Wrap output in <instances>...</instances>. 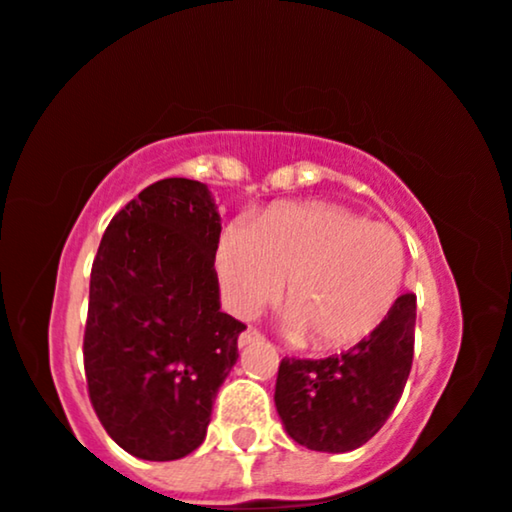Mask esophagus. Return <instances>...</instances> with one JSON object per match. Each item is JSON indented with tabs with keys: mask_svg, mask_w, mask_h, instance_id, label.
Returning <instances> with one entry per match:
<instances>
[{
	"mask_svg": "<svg viewBox=\"0 0 512 512\" xmlns=\"http://www.w3.org/2000/svg\"><path fill=\"white\" fill-rule=\"evenodd\" d=\"M260 340H262V333L255 331V328H248V331L238 335V347H248L252 342H260Z\"/></svg>",
	"mask_w": 512,
	"mask_h": 512,
	"instance_id": "34e87169",
	"label": "esophagus"
}]
</instances>
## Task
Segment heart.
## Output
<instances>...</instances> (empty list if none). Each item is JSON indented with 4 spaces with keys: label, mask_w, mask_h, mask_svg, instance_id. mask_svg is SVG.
Wrapping results in <instances>:
<instances>
[{
    "label": "heart",
    "mask_w": 512,
    "mask_h": 512,
    "mask_svg": "<svg viewBox=\"0 0 512 512\" xmlns=\"http://www.w3.org/2000/svg\"><path fill=\"white\" fill-rule=\"evenodd\" d=\"M404 269V245L390 226L326 203L281 205L231 226L217 250L231 312L252 319L286 283L283 333L319 349L378 331L399 300Z\"/></svg>",
    "instance_id": "heart-1"
}]
</instances>
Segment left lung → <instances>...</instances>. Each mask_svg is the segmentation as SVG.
Masks as SVG:
<instances>
[{
  "instance_id": "obj_1",
  "label": "left lung",
  "mask_w": 512,
  "mask_h": 512,
  "mask_svg": "<svg viewBox=\"0 0 512 512\" xmlns=\"http://www.w3.org/2000/svg\"><path fill=\"white\" fill-rule=\"evenodd\" d=\"M416 295H401L373 335L326 359H283L276 411L297 444L326 454L359 449L385 425L413 364Z\"/></svg>"
}]
</instances>
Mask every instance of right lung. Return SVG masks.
Instances as JSON below:
<instances>
[{
	"label": "right lung",
	"instance_id": "obj_1",
	"mask_svg": "<svg viewBox=\"0 0 512 512\" xmlns=\"http://www.w3.org/2000/svg\"><path fill=\"white\" fill-rule=\"evenodd\" d=\"M222 234L208 186L155 181L111 219L89 281L84 373L108 435L144 461L203 444L238 359L241 321L222 312Z\"/></svg>",
	"mask_w": 512,
	"mask_h": 512
}]
</instances>
